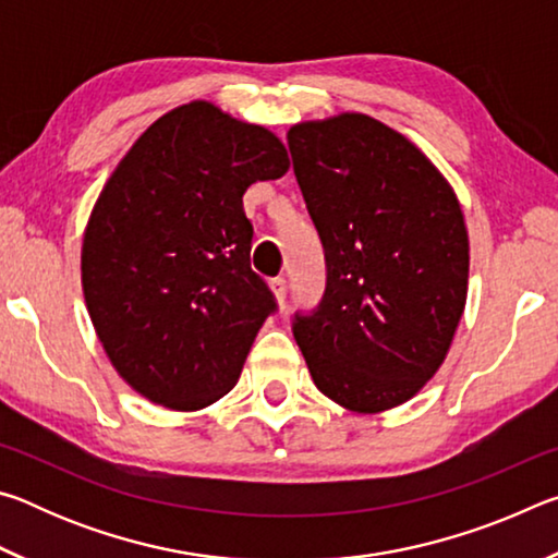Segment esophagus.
Listing matches in <instances>:
<instances>
[{"mask_svg": "<svg viewBox=\"0 0 558 558\" xmlns=\"http://www.w3.org/2000/svg\"><path fill=\"white\" fill-rule=\"evenodd\" d=\"M270 288H272V292H276V298H278V302L282 305V302H286V298H288V280L282 278V276L272 278L270 280Z\"/></svg>", "mask_w": 558, "mask_h": 558, "instance_id": "obj_1", "label": "esophagus"}]
</instances>
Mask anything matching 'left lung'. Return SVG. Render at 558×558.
I'll use <instances>...</instances> for the list:
<instances>
[{
    "instance_id": "8db88e82",
    "label": "left lung",
    "mask_w": 558,
    "mask_h": 558,
    "mask_svg": "<svg viewBox=\"0 0 558 558\" xmlns=\"http://www.w3.org/2000/svg\"><path fill=\"white\" fill-rule=\"evenodd\" d=\"M288 147L327 266L292 335L327 399L393 409L438 372L465 310L460 204L418 147L369 116L300 122Z\"/></svg>"
}]
</instances>
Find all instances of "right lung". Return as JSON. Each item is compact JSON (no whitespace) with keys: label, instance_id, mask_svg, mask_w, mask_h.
Returning <instances> with one entry per match:
<instances>
[{"label":"right lung","instance_id":"add662e5","mask_svg":"<svg viewBox=\"0 0 558 558\" xmlns=\"http://www.w3.org/2000/svg\"><path fill=\"white\" fill-rule=\"evenodd\" d=\"M266 128L189 102L149 125L83 235V292L112 366L153 403L196 411L239 381L278 302L251 270L243 194L288 172Z\"/></svg>","mask_w":558,"mask_h":558}]
</instances>
